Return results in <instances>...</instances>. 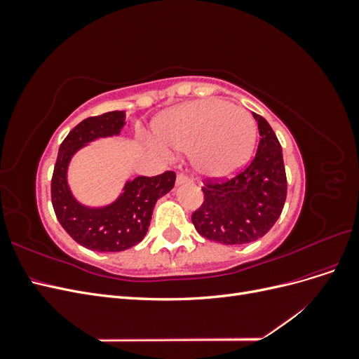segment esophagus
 <instances>
[{
	"instance_id": "1",
	"label": "esophagus",
	"mask_w": 359,
	"mask_h": 359,
	"mask_svg": "<svg viewBox=\"0 0 359 359\" xmlns=\"http://www.w3.org/2000/svg\"><path fill=\"white\" fill-rule=\"evenodd\" d=\"M190 178L187 175H184V173H178L177 175V186H182V184H189Z\"/></svg>"
}]
</instances>
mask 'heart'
Masks as SVG:
<instances>
[{"mask_svg":"<svg viewBox=\"0 0 359 359\" xmlns=\"http://www.w3.org/2000/svg\"><path fill=\"white\" fill-rule=\"evenodd\" d=\"M160 145L190 154L193 169L205 178L235 173L253 153L256 123L241 107L205 99L173 107L156 128Z\"/></svg>","mask_w":359,"mask_h":359,"instance_id":"obj_1","label":"heart"}]
</instances>
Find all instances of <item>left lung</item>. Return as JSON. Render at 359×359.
Segmentation results:
<instances>
[{
  "label": "left lung",
  "mask_w": 359,
  "mask_h": 359,
  "mask_svg": "<svg viewBox=\"0 0 359 359\" xmlns=\"http://www.w3.org/2000/svg\"><path fill=\"white\" fill-rule=\"evenodd\" d=\"M260 140L252 163L236 177L206 180L203 202L191 215L196 231L227 245H241L262 238L283 211L287 181L281 145L266 119L253 114Z\"/></svg>",
  "instance_id": "obj_1"
}]
</instances>
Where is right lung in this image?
Returning a JSON list of instances; mask_svg holds the SVG:
<instances>
[{
	"instance_id": "obj_1",
	"label": "right lung",
	"mask_w": 359,
	"mask_h": 359,
	"mask_svg": "<svg viewBox=\"0 0 359 359\" xmlns=\"http://www.w3.org/2000/svg\"><path fill=\"white\" fill-rule=\"evenodd\" d=\"M124 126V111L83 119L62 140L53 168L50 196L57 219L76 243L94 252H123L142 241L156 202L175 186V172L166 170L127 181L118 199L100 208H90L73 198L67 182L72 157L95 139L118 136Z\"/></svg>"
}]
</instances>
